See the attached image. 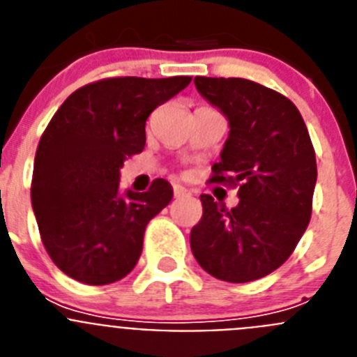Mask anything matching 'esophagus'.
I'll return each instance as SVG.
<instances>
[{
    "label": "esophagus",
    "instance_id": "34e87169",
    "mask_svg": "<svg viewBox=\"0 0 357 357\" xmlns=\"http://www.w3.org/2000/svg\"><path fill=\"white\" fill-rule=\"evenodd\" d=\"M173 195H175V198H184V197H188V195H191L188 191V189L184 188V185H173Z\"/></svg>",
    "mask_w": 357,
    "mask_h": 357
}]
</instances>
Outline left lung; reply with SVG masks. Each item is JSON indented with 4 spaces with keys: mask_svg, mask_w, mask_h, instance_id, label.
<instances>
[{
    "mask_svg": "<svg viewBox=\"0 0 357 357\" xmlns=\"http://www.w3.org/2000/svg\"><path fill=\"white\" fill-rule=\"evenodd\" d=\"M197 91L229 121L211 182L239 185L227 211L202 195L191 250L207 273L250 282L288 259L311 220L317 157L301 112L288 98L245 78H195Z\"/></svg>",
    "mask_w": 357,
    "mask_h": 357,
    "instance_id": "obj_1",
    "label": "left lung"
}]
</instances>
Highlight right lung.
I'll use <instances>...</instances> for the list:
<instances>
[{"mask_svg":"<svg viewBox=\"0 0 357 357\" xmlns=\"http://www.w3.org/2000/svg\"><path fill=\"white\" fill-rule=\"evenodd\" d=\"M191 77L107 78L77 89L39 141L31 207L53 263L71 279L112 284L134 270L148 222L173 188L157 178L146 193L119 189L127 157L143 151L146 119Z\"/></svg>","mask_w":357,"mask_h":357,"instance_id":"1","label":"right lung"}]
</instances>
